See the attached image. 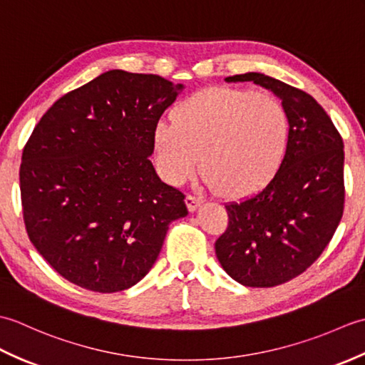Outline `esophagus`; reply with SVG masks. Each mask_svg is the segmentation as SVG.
Listing matches in <instances>:
<instances>
[{
    "label": "esophagus",
    "instance_id": "esophagus-1",
    "mask_svg": "<svg viewBox=\"0 0 365 365\" xmlns=\"http://www.w3.org/2000/svg\"><path fill=\"white\" fill-rule=\"evenodd\" d=\"M185 204H187L190 212H196L197 208H199L200 205H202V199H199V197H196V196L188 195L187 197H185Z\"/></svg>",
    "mask_w": 365,
    "mask_h": 365
}]
</instances>
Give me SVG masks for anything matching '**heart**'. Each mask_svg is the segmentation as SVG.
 I'll use <instances>...</instances> for the list:
<instances>
[{"label": "heart", "mask_w": 365, "mask_h": 365, "mask_svg": "<svg viewBox=\"0 0 365 365\" xmlns=\"http://www.w3.org/2000/svg\"><path fill=\"white\" fill-rule=\"evenodd\" d=\"M289 135V115L276 97L208 88L183 100L174 122L155 125L153 160L168 183L182 185L202 157L207 182L224 196L243 197L274 175Z\"/></svg>", "instance_id": "b5f03b06"}]
</instances>
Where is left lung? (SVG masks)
<instances>
[{
    "label": "left lung",
    "instance_id": "obj_1",
    "mask_svg": "<svg viewBox=\"0 0 365 365\" xmlns=\"http://www.w3.org/2000/svg\"><path fill=\"white\" fill-rule=\"evenodd\" d=\"M252 81L282 100L289 144L277 173L259 192L226 205L229 226L215 251L224 271L246 287H274L320 257L344 213V141L317 100L268 75Z\"/></svg>",
    "mask_w": 365,
    "mask_h": 365
}]
</instances>
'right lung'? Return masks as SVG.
<instances>
[{"label":"right lung","mask_w":365,"mask_h":365,"mask_svg":"<svg viewBox=\"0 0 365 365\" xmlns=\"http://www.w3.org/2000/svg\"><path fill=\"white\" fill-rule=\"evenodd\" d=\"M185 89L158 75L108 71L68 92L23 149L20 191L31 243L67 281L98 293L149 273L183 192L155 173L152 135Z\"/></svg>","instance_id":"right-lung-1"}]
</instances>
